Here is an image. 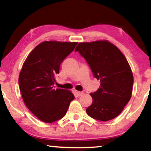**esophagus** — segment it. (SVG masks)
Wrapping results in <instances>:
<instances>
[{"label": "esophagus", "mask_w": 151, "mask_h": 151, "mask_svg": "<svg viewBox=\"0 0 151 151\" xmlns=\"http://www.w3.org/2000/svg\"><path fill=\"white\" fill-rule=\"evenodd\" d=\"M74 92L76 93V95H77L78 96H82V95H83V93H84L83 92L78 91H77V90H75V91H74Z\"/></svg>", "instance_id": "esophagus-1"}]
</instances>
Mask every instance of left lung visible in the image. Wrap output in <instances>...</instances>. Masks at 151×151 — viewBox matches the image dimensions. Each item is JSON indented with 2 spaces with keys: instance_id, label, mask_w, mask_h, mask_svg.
Masks as SVG:
<instances>
[{
  "instance_id": "1",
  "label": "left lung",
  "mask_w": 151,
  "mask_h": 151,
  "mask_svg": "<svg viewBox=\"0 0 151 151\" xmlns=\"http://www.w3.org/2000/svg\"><path fill=\"white\" fill-rule=\"evenodd\" d=\"M77 51L100 80V88L90 93L93 102L86 113L103 122L114 119L129 102L133 91V75L127 58L106 40L80 42L75 49Z\"/></svg>"
}]
</instances>
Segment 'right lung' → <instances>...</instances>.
I'll list each match as a JSON object with an SVG mask.
<instances>
[{"mask_svg": "<svg viewBox=\"0 0 151 151\" xmlns=\"http://www.w3.org/2000/svg\"><path fill=\"white\" fill-rule=\"evenodd\" d=\"M77 42L44 41L29 53L22 65L18 82L26 106L40 121L55 122L65 116L75 98L71 91L53 88L63 60Z\"/></svg>", "mask_w": 151, "mask_h": 151, "instance_id": "right-lung-1", "label": "right lung"}]
</instances>
